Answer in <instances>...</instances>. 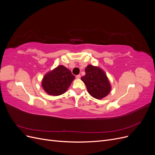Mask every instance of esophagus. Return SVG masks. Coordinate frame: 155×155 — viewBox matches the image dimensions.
Here are the masks:
<instances>
[{
    "instance_id": "34e87169",
    "label": "esophagus",
    "mask_w": 155,
    "mask_h": 155,
    "mask_svg": "<svg viewBox=\"0 0 155 155\" xmlns=\"http://www.w3.org/2000/svg\"><path fill=\"white\" fill-rule=\"evenodd\" d=\"M77 79H80L81 78V76L80 75H78V76H76V77Z\"/></svg>"
}]
</instances>
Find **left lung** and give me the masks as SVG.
<instances>
[{
    "mask_svg": "<svg viewBox=\"0 0 155 155\" xmlns=\"http://www.w3.org/2000/svg\"><path fill=\"white\" fill-rule=\"evenodd\" d=\"M85 73L81 79L85 84L89 94L97 100H101L109 94L112 87L104 70L88 64L85 68Z\"/></svg>",
    "mask_w": 155,
    "mask_h": 155,
    "instance_id": "1",
    "label": "left lung"
}]
</instances>
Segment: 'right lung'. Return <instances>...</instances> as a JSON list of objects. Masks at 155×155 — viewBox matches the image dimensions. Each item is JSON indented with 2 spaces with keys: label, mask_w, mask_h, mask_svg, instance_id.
Returning <instances> with one entry per match:
<instances>
[{
  "label": "right lung",
  "mask_w": 155,
  "mask_h": 155,
  "mask_svg": "<svg viewBox=\"0 0 155 155\" xmlns=\"http://www.w3.org/2000/svg\"><path fill=\"white\" fill-rule=\"evenodd\" d=\"M75 76L63 65H59L48 72L43 78L41 85L48 95L58 96L66 92Z\"/></svg>",
  "instance_id": "right-lung-1"
}]
</instances>
